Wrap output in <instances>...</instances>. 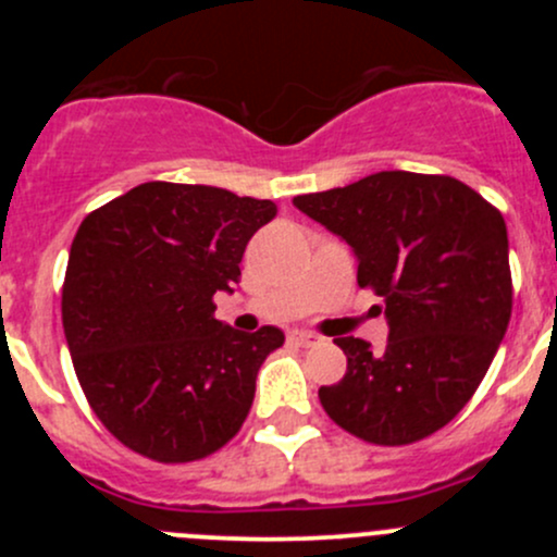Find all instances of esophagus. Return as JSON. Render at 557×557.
Returning a JSON list of instances; mask_svg holds the SVG:
<instances>
[{
    "instance_id": "esophagus-1",
    "label": "esophagus",
    "mask_w": 557,
    "mask_h": 557,
    "mask_svg": "<svg viewBox=\"0 0 557 557\" xmlns=\"http://www.w3.org/2000/svg\"><path fill=\"white\" fill-rule=\"evenodd\" d=\"M288 339H290V345H296V347H312V345H320V342H323V336L312 334V331H294Z\"/></svg>"
}]
</instances>
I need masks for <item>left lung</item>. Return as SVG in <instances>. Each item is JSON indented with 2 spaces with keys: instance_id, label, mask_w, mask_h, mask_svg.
I'll return each instance as SVG.
<instances>
[{
  "instance_id": "left-lung-1",
  "label": "left lung",
  "mask_w": 557,
  "mask_h": 557,
  "mask_svg": "<svg viewBox=\"0 0 557 557\" xmlns=\"http://www.w3.org/2000/svg\"><path fill=\"white\" fill-rule=\"evenodd\" d=\"M294 205L358 256L391 339L336 336L347 372L318 391L325 414L369 445L425 440L466 407L512 318L504 215L447 174L377 172Z\"/></svg>"
}]
</instances>
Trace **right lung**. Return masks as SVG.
I'll return each mask as SVG.
<instances>
[{
  "mask_svg": "<svg viewBox=\"0 0 557 557\" xmlns=\"http://www.w3.org/2000/svg\"><path fill=\"white\" fill-rule=\"evenodd\" d=\"M274 215L269 199L153 180L81 223L64 336L94 414L128 450L190 463L243 429L258 369L285 336L228 329L212 296L239 283L247 243Z\"/></svg>",
  "mask_w": 557,
  "mask_h": 557,
  "instance_id": "obj_1",
  "label": "right lung"
}]
</instances>
